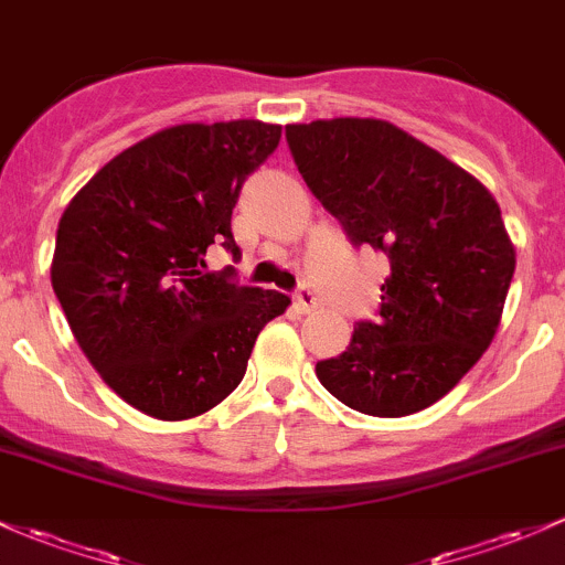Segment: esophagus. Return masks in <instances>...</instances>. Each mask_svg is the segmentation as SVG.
<instances>
[{"mask_svg":"<svg viewBox=\"0 0 565 565\" xmlns=\"http://www.w3.org/2000/svg\"><path fill=\"white\" fill-rule=\"evenodd\" d=\"M294 301L296 307H299V312H312V309L318 307V296H315V290L309 288V285H301V288L296 290Z\"/></svg>","mask_w":565,"mask_h":565,"instance_id":"esophagus-1","label":"esophagus"}]
</instances>
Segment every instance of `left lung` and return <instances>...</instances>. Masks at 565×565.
<instances>
[{"label":"left lung","instance_id":"8db88e82","mask_svg":"<svg viewBox=\"0 0 565 565\" xmlns=\"http://www.w3.org/2000/svg\"><path fill=\"white\" fill-rule=\"evenodd\" d=\"M301 178L355 247L391 260L377 323L361 320L315 374L350 409L404 417L439 402L499 331L514 247L493 193L398 126H285Z\"/></svg>","mask_w":565,"mask_h":565}]
</instances>
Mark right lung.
Returning a JSON list of instances; mask_svg holds the SVG:
<instances>
[{"label":"right lung","instance_id":"1","mask_svg":"<svg viewBox=\"0 0 565 565\" xmlns=\"http://www.w3.org/2000/svg\"><path fill=\"white\" fill-rule=\"evenodd\" d=\"M282 126L180 124L131 145L88 180L56 232L51 282L102 380L159 420L221 404L245 377L277 290L207 271V247L239 258L232 212Z\"/></svg>","mask_w":565,"mask_h":565}]
</instances>
